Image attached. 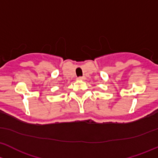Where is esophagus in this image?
<instances>
[{
  "mask_svg": "<svg viewBox=\"0 0 158 158\" xmlns=\"http://www.w3.org/2000/svg\"><path fill=\"white\" fill-rule=\"evenodd\" d=\"M77 79H78V80H84V77H77Z\"/></svg>",
  "mask_w": 158,
  "mask_h": 158,
  "instance_id": "esophagus-1",
  "label": "esophagus"
}]
</instances>
